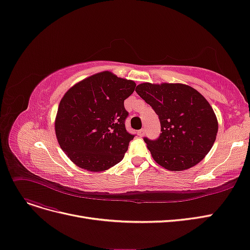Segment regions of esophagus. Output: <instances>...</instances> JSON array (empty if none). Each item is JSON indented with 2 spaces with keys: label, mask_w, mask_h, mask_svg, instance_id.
Instances as JSON below:
<instances>
[{
  "label": "esophagus",
  "mask_w": 250,
  "mask_h": 250,
  "mask_svg": "<svg viewBox=\"0 0 250 250\" xmlns=\"http://www.w3.org/2000/svg\"><path fill=\"white\" fill-rule=\"evenodd\" d=\"M145 133H146V130H145V129H141V130L139 131V135H140L141 137H143V136L145 135Z\"/></svg>",
  "instance_id": "34e87169"
}]
</instances>
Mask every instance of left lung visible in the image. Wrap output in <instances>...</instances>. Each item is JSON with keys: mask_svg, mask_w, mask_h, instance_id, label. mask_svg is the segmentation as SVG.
<instances>
[{"mask_svg": "<svg viewBox=\"0 0 250 250\" xmlns=\"http://www.w3.org/2000/svg\"><path fill=\"white\" fill-rule=\"evenodd\" d=\"M135 91L159 117L158 139H144L153 159L171 171L188 169L202 161L218 131L216 115L207 99L184 83H144Z\"/></svg>", "mask_w": 250, "mask_h": 250, "instance_id": "obj_1", "label": "left lung"}]
</instances>
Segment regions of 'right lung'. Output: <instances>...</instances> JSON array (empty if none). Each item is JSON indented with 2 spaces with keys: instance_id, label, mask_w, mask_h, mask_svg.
Wrapping results in <instances>:
<instances>
[{
  "instance_id": "right-lung-1",
  "label": "right lung",
  "mask_w": 250,
  "mask_h": 250,
  "mask_svg": "<svg viewBox=\"0 0 250 250\" xmlns=\"http://www.w3.org/2000/svg\"><path fill=\"white\" fill-rule=\"evenodd\" d=\"M135 83L102 71L68 90L60 101L55 131L60 147L83 169L103 171L121 161L133 135L125 128L124 100Z\"/></svg>"
}]
</instances>
